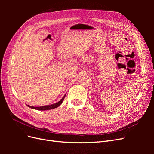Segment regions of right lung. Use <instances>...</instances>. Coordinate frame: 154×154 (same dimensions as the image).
Returning <instances> with one entry per match:
<instances>
[{
	"label": "right lung",
	"instance_id": "1",
	"mask_svg": "<svg viewBox=\"0 0 154 154\" xmlns=\"http://www.w3.org/2000/svg\"><path fill=\"white\" fill-rule=\"evenodd\" d=\"M65 95L63 97L62 99L60 100V101H58V103H54L53 105H47V106H29V105H27V106L30 107L31 109H36V110H51V109H53L57 108V107L59 106L60 105L62 104V103L63 102L64 98H65Z\"/></svg>",
	"mask_w": 154,
	"mask_h": 154
}]
</instances>
